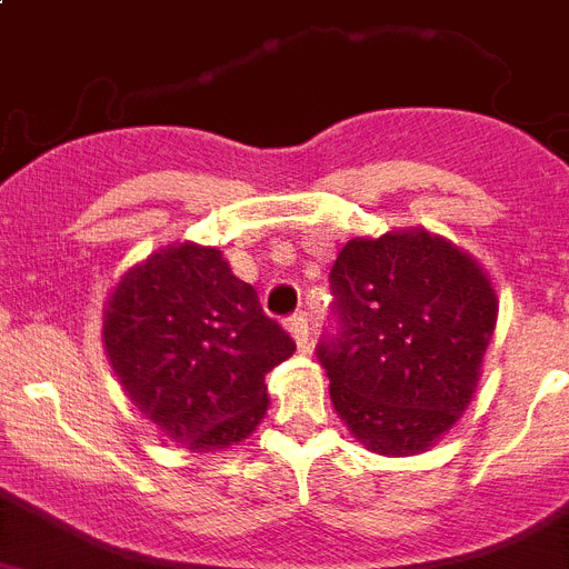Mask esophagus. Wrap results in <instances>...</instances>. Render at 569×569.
I'll return each instance as SVG.
<instances>
[{"instance_id": "34e87169", "label": "esophagus", "mask_w": 569, "mask_h": 569, "mask_svg": "<svg viewBox=\"0 0 569 569\" xmlns=\"http://www.w3.org/2000/svg\"><path fill=\"white\" fill-rule=\"evenodd\" d=\"M286 329H289V336L295 338V343H298L300 350H307L309 347V321L307 315H292L289 321H286Z\"/></svg>"}]
</instances>
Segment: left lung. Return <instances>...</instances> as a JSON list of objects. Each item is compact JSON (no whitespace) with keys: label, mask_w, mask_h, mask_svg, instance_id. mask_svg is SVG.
Listing matches in <instances>:
<instances>
[{"label":"left lung","mask_w":569,"mask_h":569,"mask_svg":"<svg viewBox=\"0 0 569 569\" xmlns=\"http://www.w3.org/2000/svg\"><path fill=\"white\" fill-rule=\"evenodd\" d=\"M336 332L318 343L329 396L376 455L428 451L475 396L498 321L486 271L428 231L350 240L329 271Z\"/></svg>","instance_id":"left-lung-1"}]
</instances>
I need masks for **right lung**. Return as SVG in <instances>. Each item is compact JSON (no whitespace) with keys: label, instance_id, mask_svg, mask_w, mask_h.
Listing matches in <instances>:
<instances>
[{"label":"right lung","instance_id":"obj_1","mask_svg":"<svg viewBox=\"0 0 569 569\" xmlns=\"http://www.w3.org/2000/svg\"><path fill=\"white\" fill-rule=\"evenodd\" d=\"M103 347L123 390L190 451L242 442L269 408L266 373L295 352L222 251L159 248L109 295Z\"/></svg>","mask_w":569,"mask_h":569}]
</instances>
